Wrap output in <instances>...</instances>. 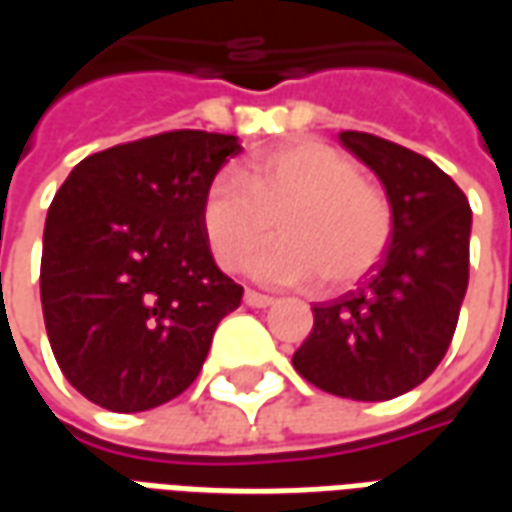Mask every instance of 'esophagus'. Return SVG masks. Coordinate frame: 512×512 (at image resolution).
<instances>
[{
  "label": "esophagus",
  "instance_id": "esophagus-1",
  "mask_svg": "<svg viewBox=\"0 0 512 512\" xmlns=\"http://www.w3.org/2000/svg\"><path fill=\"white\" fill-rule=\"evenodd\" d=\"M244 301L249 304V307H257V310H263V307H271V304H274V296L257 293V290H246Z\"/></svg>",
  "mask_w": 512,
  "mask_h": 512
}]
</instances>
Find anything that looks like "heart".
<instances>
[{"instance_id":"obj_1","label":"heart","mask_w":512,"mask_h":512,"mask_svg":"<svg viewBox=\"0 0 512 512\" xmlns=\"http://www.w3.org/2000/svg\"><path fill=\"white\" fill-rule=\"evenodd\" d=\"M202 233L216 263L235 271L274 235L279 244L252 260V274L301 285L321 274L343 288L376 266L392 238V205L362 180L354 158L318 139H299L255 156L241 175L219 172L205 189Z\"/></svg>"}]
</instances>
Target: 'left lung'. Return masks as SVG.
Instances as JSON below:
<instances>
[{
	"mask_svg": "<svg viewBox=\"0 0 512 512\" xmlns=\"http://www.w3.org/2000/svg\"><path fill=\"white\" fill-rule=\"evenodd\" d=\"M340 142L384 183L392 241L359 288L312 304L293 367L329 395L376 403L422 384L450 348L469 285L472 208L430 158L365 131Z\"/></svg>",
	"mask_w": 512,
	"mask_h": 512,
	"instance_id": "1",
	"label": "left lung"
}]
</instances>
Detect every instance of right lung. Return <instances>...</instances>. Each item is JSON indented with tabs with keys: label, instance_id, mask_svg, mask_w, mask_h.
Listing matches in <instances>:
<instances>
[{
	"label": "right lung",
	"instance_id": "add662e5",
	"mask_svg": "<svg viewBox=\"0 0 512 512\" xmlns=\"http://www.w3.org/2000/svg\"><path fill=\"white\" fill-rule=\"evenodd\" d=\"M238 136L164 131L79 161L43 230L40 301L62 376L95 406L131 414L200 376L244 288L213 263L205 189Z\"/></svg>",
	"mask_w": 512,
	"mask_h": 512
}]
</instances>
